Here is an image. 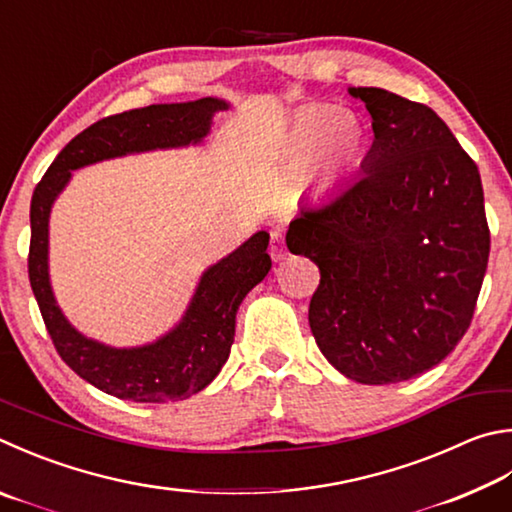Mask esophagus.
I'll list each match as a JSON object with an SVG mask.
<instances>
[{"mask_svg": "<svg viewBox=\"0 0 512 512\" xmlns=\"http://www.w3.org/2000/svg\"><path fill=\"white\" fill-rule=\"evenodd\" d=\"M268 253L275 259V262H280V259L286 257V244H284V235L280 230H273L271 232V246H268Z\"/></svg>", "mask_w": 512, "mask_h": 512, "instance_id": "obj_1", "label": "esophagus"}]
</instances>
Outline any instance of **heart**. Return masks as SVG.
Returning <instances> with one entry per match:
<instances>
[{"instance_id":"1","label":"heart","mask_w":512,"mask_h":512,"mask_svg":"<svg viewBox=\"0 0 512 512\" xmlns=\"http://www.w3.org/2000/svg\"><path fill=\"white\" fill-rule=\"evenodd\" d=\"M369 143V129L358 114L336 105H309L295 114L282 154L291 163L306 159V181L315 190H333L362 170Z\"/></svg>"}]
</instances>
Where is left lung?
I'll return each instance as SVG.
<instances>
[{
    "instance_id": "left-lung-1",
    "label": "left lung",
    "mask_w": 512,
    "mask_h": 512,
    "mask_svg": "<svg viewBox=\"0 0 512 512\" xmlns=\"http://www.w3.org/2000/svg\"><path fill=\"white\" fill-rule=\"evenodd\" d=\"M371 116L362 174L300 210L293 255L320 268L309 324L333 367L362 385L421 376L466 336L490 255L477 163L434 111L351 87Z\"/></svg>"
}]
</instances>
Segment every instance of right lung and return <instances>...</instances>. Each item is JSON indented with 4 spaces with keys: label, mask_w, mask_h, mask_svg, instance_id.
<instances>
[{
    "label": "right lung",
    "mask_w": 512,
    "mask_h": 512,
    "mask_svg": "<svg viewBox=\"0 0 512 512\" xmlns=\"http://www.w3.org/2000/svg\"><path fill=\"white\" fill-rule=\"evenodd\" d=\"M228 109L219 98H201L98 120L55 156L31 199L29 280L46 331L60 358L80 378L123 401H183L208 387L226 365L235 342V315L250 288L271 271L268 232L259 230L201 275L188 311L176 327L152 345L116 349L85 338L64 318L49 282V215L71 170L116 156L201 143L212 116Z\"/></svg>",
    "instance_id": "right-lung-1"
}]
</instances>
